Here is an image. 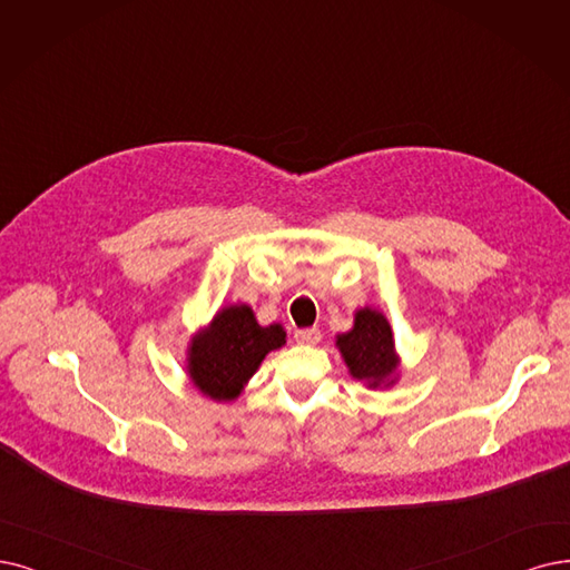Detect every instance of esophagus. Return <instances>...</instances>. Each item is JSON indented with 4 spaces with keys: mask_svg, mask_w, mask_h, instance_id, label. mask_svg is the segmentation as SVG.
Instances as JSON below:
<instances>
[{
    "mask_svg": "<svg viewBox=\"0 0 570 570\" xmlns=\"http://www.w3.org/2000/svg\"><path fill=\"white\" fill-rule=\"evenodd\" d=\"M323 338V332L317 330V327H306V330H297L294 332V341H297V344H308V346H313V344H317V341Z\"/></svg>",
    "mask_w": 570,
    "mask_h": 570,
    "instance_id": "obj_1",
    "label": "esophagus"
}]
</instances>
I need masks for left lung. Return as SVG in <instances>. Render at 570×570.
<instances>
[{
	"label": "left lung",
	"instance_id": "1",
	"mask_svg": "<svg viewBox=\"0 0 570 570\" xmlns=\"http://www.w3.org/2000/svg\"><path fill=\"white\" fill-rule=\"evenodd\" d=\"M336 346L344 355L351 374L357 381H367L372 389L389 381L397 367L393 332L379 311H357L353 330L348 334H341L336 338Z\"/></svg>",
	"mask_w": 570,
	"mask_h": 570
}]
</instances>
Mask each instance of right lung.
I'll return each mask as SVG.
<instances>
[{
    "label": "right lung",
    "mask_w": 570,
    "mask_h": 570,
    "mask_svg": "<svg viewBox=\"0 0 570 570\" xmlns=\"http://www.w3.org/2000/svg\"><path fill=\"white\" fill-rule=\"evenodd\" d=\"M285 344L281 325L262 327L253 308L240 304L215 315L206 334L189 348V376L200 393L213 400H234L266 353Z\"/></svg>",
    "instance_id": "add662e5"
}]
</instances>
